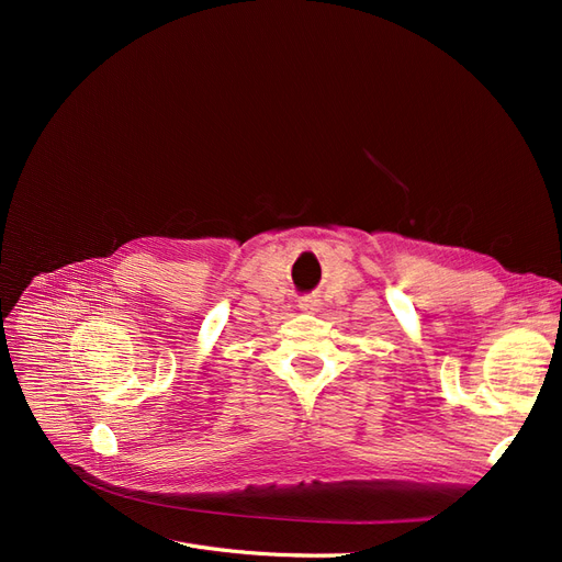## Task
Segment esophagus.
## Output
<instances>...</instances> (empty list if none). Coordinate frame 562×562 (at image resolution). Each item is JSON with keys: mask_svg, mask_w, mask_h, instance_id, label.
<instances>
[{"mask_svg": "<svg viewBox=\"0 0 562 562\" xmlns=\"http://www.w3.org/2000/svg\"><path fill=\"white\" fill-rule=\"evenodd\" d=\"M318 307H321V304H318L316 297H302L300 300V310H304V312H316Z\"/></svg>", "mask_w": 562, "mask_h": 562, "instance_id": "1", "label": "esophagus"}]
</instances>
